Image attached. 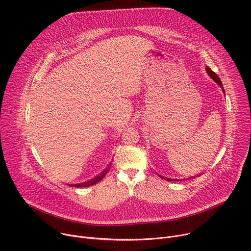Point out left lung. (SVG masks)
I'll return each instance as SVG.
<instances>
[{
	"instance_id": "left-lung-1",
	"label": "left lung",
	"mask_w": 251,
	"mask_h": 251,
	"mask_svg": "<svg viewBox=\"0 0 251 251\" xmlns=\"http://www.w3.org/2000/svg\"><path fill=\"white\" fill-rule=\"evenodd\" d=\"M206 72H207V74H208V75H209V76H210V77H211V78H212V79H213V80H214V81H215V82H216V83L221 87V89H222V91H223V93H225V92H224V89H223V86H222V83H221V81H220L219 77H218V76H217V75H216V74H215V73L210 69V68H209L208 66L206 67ZM159 176H160L162 179L167 180V181H173V180H174V181H178V180H180V179H171V178L163 177V176H161V175H159ZM180 181H181V180H180Z\"/></svg>"
}]
</instances>
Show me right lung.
Segmentation results:
<instances>
[{"mask_svg":"<svg viewBox=\"0 0 251 251\" xmlns=\"http://www.w3.org/2000/svg\"><path fill=\"white\" fill-rule=\"evenodd\" d=\"M109 169H110V166L108 167V168H106L102 173H100L98 176H96L95 178H93V179H91V180H89V181H86V182H83V183H78V184H69L70 186H75V187H87V186H92V185H94V184H96V183H98L99 181H101L103 178H104V176L107 174V172L109 171Z\"/></svg>","mask_w":251,"mask_h":251,"instance_id":"1","label":"right lung"}]
</instances>
